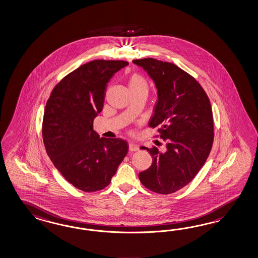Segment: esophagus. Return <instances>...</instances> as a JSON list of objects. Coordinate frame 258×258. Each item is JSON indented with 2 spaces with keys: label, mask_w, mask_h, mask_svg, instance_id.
<instances>
[{
  "label": "esophagus",
  "mask_w": 258,
  "mask_h": 258,
  "mask_svg": "<svg viewBox=\"0 0 258 258\" xmlns=\"http://www.w3.org/2000/svg\"><path fill=\"white\" fill-rule=\"evenodd\" d=\"M129 151L130 152H137V151H139V146L136 143L130 142L129 143Z\"/></svg>",
  "instance_id": "obj_1"
}]
</instances>
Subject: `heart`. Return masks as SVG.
<instances>
[{"label": "heart", "mask_w": 258, "mask_h": 258, "mask_svg": "<svg viewBox=\"0 0 258 258\" xmlns=\"http://www.w3.org/2000/svg\"><path fill=\"white\" fill-rule=\"evenodd\" d=\"M129 87L130 89H144L147 90L149 88V84L144 76L141 74H133L129 80Z\"/></svg>", "instance_id": "heart-1"}]
</instances>
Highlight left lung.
I'll use <instances>...</instances> for the list:
<instances>
[{
    "label": "left lung",
    "mask_w": 258,
    "mask_h": 258,
    "mask_svg": "<svg viewBox=\"0 0 258 258\" xmlns=\"http://www.w3.org/2000/svg\"><path fill=\"white\" fill-rule=\"evenodd\" d=\"M155 81L158 101L149 126L158 128L167 151L146 149L152 166L140 172L151 191L170 194L189 184L206 163L213 145V114L209 98L197 80L176 65L155 58L136 59Z\"/></svg>",
    "instance_id": "left-lung-1"
}]
</instances>
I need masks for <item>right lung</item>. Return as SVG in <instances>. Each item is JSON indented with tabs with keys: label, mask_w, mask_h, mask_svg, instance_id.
Returning a JSON list of instances; mask_svg holds the SVG:
<instances>
[{
	"label": "right lung",
	"mask_w": 258,
	"mask_h": 258,
	"mask_svg": "<svg viewBox=\"0 0 258 258\" xmlns=\"http://www.w3.org/2000/svg\"><path fill=\"white\" fill-rule=\"evenodd\" d=\"M128 64L122 60L86 63L59 82L46 103V152L62 176L82 191L106 187L127 155V141L100 138L93 120L103 110L107 83Z\"/></svg>",
	"instance_id": "obj_1"
}]
</instances>
